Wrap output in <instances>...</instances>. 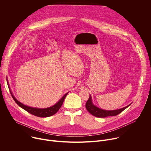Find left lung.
<instances>
[{
    "mask_svg": "<svg viewBox=\"0 0 151 151\" xmlns=\"http://www.w3.org/2000/svg\"><path fill=\"white\" fill-rule=\"evenodd\" d=\"M130 104H129L128 106L123 107L122 109H117V110H114V111H106V110H103L99 108V107H96L94 106L91 100V97L90 96L89 99H88L87 103L85 104V107L87 110L93 116H95L98 118H105L107 116H116L118 115L119 114L121 113L123 111H124L126 108L130 106Z\"/></svg>",
    "mask_w": 151,
    "mask_h": 151,
    "instance_id": "left-lung-1",
    "label": "left lung"
}]
</instances>
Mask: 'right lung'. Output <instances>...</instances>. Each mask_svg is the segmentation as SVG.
Returning a JSON list of instances; mask_svg holds the SVG:
<instances>
[{
  "label": "right lung",
  "mask_w": 151,
  "mask_h": 151,
  "mask_svg": "<svg viewBox=\"0 0 151 151\" xmlns=\"http://www.w3.org/2000/svg\"><path fill=\"white\" fill-rule=\"evenodd\" d=\"M10 93H11V94L13 99L15 101V103L19 107H21V108H23V109H24L29 113H30L35 116H36L38 117H42V118L49 117V116H51L54 115L55 114H56L60 109L61 106H62L63 101L64 100V99H65V97L68 95V93L64 94V96L58 101V103H57L55 105H54L50 107H48V108H45V109H39V108H35V107H29V106L23 104V103H20L14 97V96L12 95V93H11V91H10Z\"/></svg>",
  "instance_id": "1"
}]
</instances>
